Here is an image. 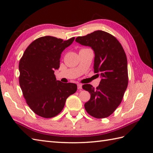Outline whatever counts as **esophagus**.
Segmentation results:
<instances>
[{
  "label": "esophagus",
  "instance_id": "obj_1",
  "mask_svg": "<svg viewBox=\"0 0 153 153\" xmlns=\"http://www.w3.org/2000/svg\"><path fill=\"white\" fill-rule=\"evenodd\" d=\"M77 89H78L79 90H82V84H77Z\"/></svg>",
  "mask_w": 153,
  "mask_h": 153
}]
</instances>
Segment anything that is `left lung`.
Here are the masks:
<instances>
[{
	"label": "left lung",
	"mask_w": 153,
	"mask_h": 153,
	"mask_svg": "<svg viewBox=\"0 0 153 153\" xmlns=\"http://www.w3.org/2000/svg\"><path fill=\"white\" fill-rule=\"evenodd\" d=\"M76 41L91 47L95 52L94 71L101 77L97 88L85 84L91 98L84 105L87 112L96 118L108 117L121 103L128 85V61L125 51L118 39L107 32L95 31Z\"/></svg>",
	"instance_id": "left-lung-1"
}]
</instances>
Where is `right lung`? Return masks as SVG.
<instances>
[{
    "label": "right lung",
    "instance_id": "right-lung-1",
    "mask_svg": "<svg viewBox=\"0 0 153 153\" xmlns=\"http://www.w3.org/2000/svg\"><path fill=\"white\" fill-rule=\"evenodd\" d=\"M52 36L37 39L25 49L19 63V83L30 108L38 116L50 118L62 110L67 98L77 85L56 80L54 70L60 67L61 54L73 43Z\"/></svg>",
    "mask_w": 153,
    "mask_h": 153
}]
</instances>
